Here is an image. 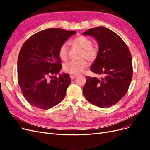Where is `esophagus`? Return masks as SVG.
I'll use <instances>...</instances> for the list:
<instances>
[{
  "label": "esophagus",
  "instance_id": "esophagus-1",
  "mask_svg": "<svg viewBox=\"0 0 150 150\" xmlns=\"http://www.w3.org/2000/svg\"><path fill=\"white\" fill-rule=\"evenodd\" d=\"M77 75L75 74H70V78L71 79H74L76 78Z\"/></svg>",
  "mask_w": 150,
  "mask_h": 150
}]
</instances>
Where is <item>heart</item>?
Segmentation results:
<instances>
[{
	"label": "heart",
	"mask_w": 150,
	"mask_h": 150,
	"mask_svg": "<svg viewBox=\"0 0 150 150\" xmlns=\"http://www.w3.org/2000/svg\"><path fill=\"white\" fill-rule=\"evenodd\" d=\"M76 46L83 49L81 57L92 61L98 56L97 49L92 46V41L89 38L84 35H79L72 40ZM59 56L62 60H66L68 56V44L63 43L59 49ZM88 67V62L86 59L79 61H71L64 66V70L72 74H78L82 72Z\"/></svg>",
	"instance_id": "obj_1"
}]
</instances>
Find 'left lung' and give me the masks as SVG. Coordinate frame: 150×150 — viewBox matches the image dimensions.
<instances>
[{
	"mask_svg": "<svg viewBox=\"0 0 150 150\" xmlns=\"http://www.w3.org/2000/svg\"><path fill=\"white\" fill-rule=\"evenodd\" d=\"M83 35H91L99 51L91 71L101 78L86 76L83 88L86 99L94 105L109 108L124 97L133 77L129 50L120 36L105 27L89 29Z\"/></svg>",
	"mask_w": 150,
	"mask_h": 150,
	"instance_id": "obj_1",
	"label": "left lung"
}]
</instances>
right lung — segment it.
Here are the masks:
<instances>
[{
  "mask_svg": "<svg viewBox=\"0 0 150 150\" xmlns=\"http://www.w3.org/2000/svg\"><path fill=\"white\" fill-rule=\"evenodd\" d=\"M76 31L47 29L34 34L23 44L17 61L18 83L32 106L47 110L64 98L71 82L69 74H59L62 66L59 49ZM52 77L51 80L48 77Z\"/></svg>",
  "mask_w": 150,
  "mask_h": 150,
  "instance_id": "1",
  "label": "right lung"
}]
</instances>
